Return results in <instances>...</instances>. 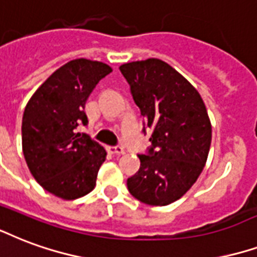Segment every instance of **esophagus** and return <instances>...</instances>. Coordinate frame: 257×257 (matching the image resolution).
Here are the masks:
<instances>
[{"label": "esophagus", "mask_w": 257, "mask_h": 257, "mask_svg": "<svg viewBox=\"0 0 257 257\" xmlns=\"http://www.w3.org/2000/svg\"><path fill=\"white\" fill-rule=\"evenodd\" d=\"M107 151H109L111 155H121V154L125 153V150L122 147H107Z\"/></svg>", "instance_id": "34e87169"}]
</instances>
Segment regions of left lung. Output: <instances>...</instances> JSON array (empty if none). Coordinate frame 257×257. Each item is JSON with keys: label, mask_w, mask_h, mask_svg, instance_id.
<instances>
[{"label": "left lung", "mask_w": 257, "mask_h": 257, "mask_svg": "<svg viewBox=\"0 0 257 257\" xmlns=\"http://www.w3.org/2000/svg\"><path fill=\"white\" fill-rule=\"evenodd\" d=\"M147 128L148 155L128 178L131 195L150 206H167L192 188L206 166L212 128L200 94L173 66L158 58L119 66Z\"/></svg>", "instance_id": "8db88e82"}]
</instances>
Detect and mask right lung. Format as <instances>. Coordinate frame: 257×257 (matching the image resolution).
I'll list each match as a JSON object with an SVG mask.
<instances>
[{"mask_svg":"<svg viewBox=\"0 0 257 257\" xmlns=\"http://www.w3.org/2000/svg\"><path fill=\"white\" fill-rule=\"evenodd\" d=\"M110 72L99 61H69L47 77L24 109L22 146L28 169L43 189L64 200L90 193L106 159L104 148L76 128L87 123L85 100Z\"/></svg>","mask_w":257,"mask_h":257,"instance_id":"add662e5","label":"right lung"}]
</instances>
